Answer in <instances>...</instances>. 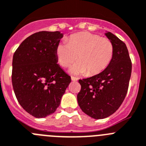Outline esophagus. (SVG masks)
<instances>
[{"label": "esophagus", "mask_w": 146, "mask_h": 146, "mask_svg": "<svg viewBox=\"0 0 146 146\" xmlns=\"http://www.w3.org/2000/svg\"><path fill=\"white\" fill-rule=\"evenodd\" d=\"M71 80L73 81H76L77 80H78V78H76V77H74V76H71Z\"/></svg>", "instance_id": "1"}]
</instances>
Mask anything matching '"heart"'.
<instances>
[{"instance_id": "obj_1", "label": "heart", "mask_w": 146, "mask_h": 146, "mask_svg": "<svg viewBox=\"0 0 146 146\" xmlns=\"http://www.w3.org/2000/svg\"><path fill=\"white\" fill-rule=\"evenodd\" d=\"M68 42L62 41L56 47V56L62 67L68 68L77 60L71 68L74 74L95 76L104 71L113 58L114 46L110 39L89 32L73 34Z\"/></svg>"}]
</instances>
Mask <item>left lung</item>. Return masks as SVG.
Segmentation results:
<instances>
[{"instance_id":"1","label":"left lung","mask_w":146,"mask_h":146,"mask_svg":"<svg viewBox=\"0 0 146 146\" xmlns=\"http://www.w3.org/2000/svg\"><path fill=\"white\" fill-rule=\"evenodd\" d=\"M114 46L113 58L104 71L79 79L77 95L84 113L95 119H105L117 111L124 101L132 73V62L124 42L110 32L106 33Z\"/></svg>"}]
</instances>
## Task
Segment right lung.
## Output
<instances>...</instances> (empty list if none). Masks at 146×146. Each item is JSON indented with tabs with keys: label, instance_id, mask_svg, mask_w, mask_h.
<instances>
[{
	"label": "right lung",
	"instance_id": "add662e5",
	"mask_svg": "<svg viewBox=\"0 0 146 146\" xmlns=\"http://www.w3.org/2000/svg\"><path fill=\"white\" fill-rule=\"evenodd\" d=\"M62 34L38 32L22 41L13 56L11 80L18 102L36 118L55 112L71 78L57 63Z\"/></svg>",
	"mask_w": 146,
	"mask_h": 146
}]
</instances>
